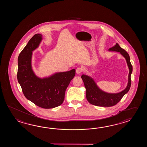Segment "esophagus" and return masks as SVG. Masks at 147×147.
<instances>
[{"mask_svg": "<svg viewBox=\"0 0 147 147\" xmlns=\"http://www.w3.org/2000/svg\"><path fill=\"white\" fill-rule=\"evenodd\" d=\"M82 71V68L79 67V68H77L76 69V73H77V74H80Z\"/></svg>", "mask_w": 147, "mask_h": 147, "instance_id": "obj_1", "label": "esophagus"}]
</instances>
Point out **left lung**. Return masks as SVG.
<instances>
[{
  "label": "left lung",
  "instance_id": "left-lung-1",
  "mask_svg": "<svg viewBox=\"0 0 147 147\" xmlns=\"http://www.w3.org/2000/svg\"><path fill=\"white\" fill-rule=\"evenodd\" d=\"M109 51L119 52L125 59L129 72L128 75V84L123 90L118 93H108L102 90L97 86L94 79L88 75H82L81 78L86 89V98L89 103L97 106L111 107L116 105L122 99L125 94L128 92L131 87V75L132 72V66L130 59L127 52L116 43V45L109 49Z\"/></svg>",
  "mask_w": 147,
  "mask_h": 147
}]
</instances>
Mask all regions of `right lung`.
Masks as SVG:
<instances>
[{
  "label": "right lung",
  "instance_id": "right-lung-1",
  "mask_svg": "<svg viewBox=\"0 0 147 147\" xmlns=\"http://www.w3.org/2000/svg\"><path fill=\"white\" fill-rule=\"evenodd\" d=\"M42 40V34H34L19 54L17 79L28 100L41 108L50 109L63 103L66 89L75 77L76 70L56 72L42 78L36 76L31 65L32 51Z\"/></svg>",
  "mask_w": 147,
  "mask_h": 147
}]
</instances>
